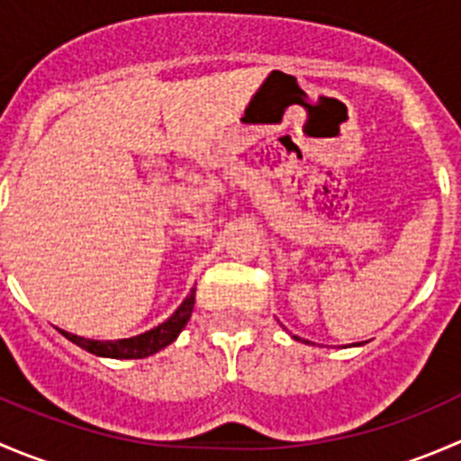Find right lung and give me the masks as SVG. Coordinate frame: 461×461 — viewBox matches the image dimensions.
Listing matches in <instances>:
<instances>
[{
    "mask_svg": "<svg viewBox=\"0 0 461 461\" xmlns=\"http://www.w3.org/2000/svg\"><path fill=\"white\" fill-rule=\"evenodd\" d=\"M194 301H196V290H192V294L180 303V308L176 310L165 323H160L158 328L149 330V332L138 334V337H131V339H120V341H97V339L76 337V334H68L64 332V330H59V332H62L68 341L76 343V346L85 348V350L91 352V355L111 357V359H144V357L167 348L176 337H178L180 330L187 325L189 317H192Z\"/></svg>",
    "mask_w": 461,
    "mask_h": 461,
    "instance_id": "obj_1",
    "label": "right lung"
}]
</instances>
